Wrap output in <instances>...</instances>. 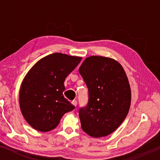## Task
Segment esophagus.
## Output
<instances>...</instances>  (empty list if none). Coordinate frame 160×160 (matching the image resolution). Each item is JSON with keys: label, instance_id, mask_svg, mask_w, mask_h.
<instances>
[{"label": "esophagus", "instance_id": "esophagus-1", "mask_svg": "<svg viewBox=\"0 0 160 160\" xmlns=\"http://www.w3.org/2000/svg\"><path fill=\"white\" fill-rule=\"evenodd\" d=\"M72 104H73V105H74V106H77V105H78V102H77L76 100H74V101H72Z\"/></svg>", "mask_w": 160, "mask_h": 160}]
</instances>
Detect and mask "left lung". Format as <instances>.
I'll return each mask as SVG.
<instances>
[{"label":"left lung","mask_w":160,"mask_h":160,"mask_svg":"<svg viewBox=\"0 0 160 160\" xmlns=\"http://www.w3.org/2000/svg\"><path fill=\"white\" fill-rule=\"evenodd\" d=\"M89 91L87 105L79 110L81 128L94 138L107 136L123 122L131 104V89L122 65L92 56L79 68Z\"/></svg>","instance_id":"1"}]
</instances>
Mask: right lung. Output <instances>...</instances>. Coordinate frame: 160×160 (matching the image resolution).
I'll return each mask as SVG.
<instances>
[{
    "label": "right lung",
    "mask_w": 160,
    "mask_h": 160,
    "mask_svg": "<svg viewBox=\"0 0 160 160\" xmlns=\"http://www.w3.org/2000/svg\"><path fill=\"white\" fill-rule=\"evenodd\" d=\"M82 58L52 53L39 60L22 82L19 105L24 118L34 129L51 131L62 116L75 107L63 95L64 82Z\"/></svg>",
    "instance_id": "obj_1"
}]
</instances>
